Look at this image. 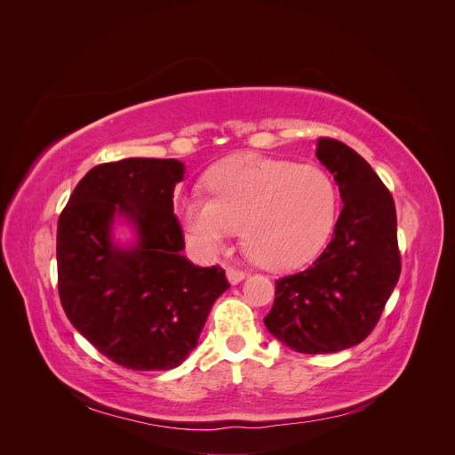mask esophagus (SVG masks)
Instances as JSON below:
<instances>
[{"mask_svg": "<svg viewBox=\"0 0 455 455\" xmlns=\"http://www.w3.org/2000/svg\"><path fill=\"white\" fill-rule=\"evenodd\" d=\"M226 277L231 284H239L246 277V275H244V271H239L235 267H226Z\"/></svg>", "mask_w": 455, "mask_h": 455, "instance_id": "34e87169", "label": "esophagus"}]
</instances>
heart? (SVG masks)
I'll return each mask as SVG.
<instances>
[{"instance_id": "1", "label": "heart", "mask_w": 455, "mask_h": 455, "mask_svg": "<svg viewBox=\"0 0 455 455\" xmlns=\"http://www.w3.org/2000/svg\"><path fill=\"white\" fill-rule=\"evenodd\" d=\"M212 197L184 196L178 220L201 256H216L241 228L243 249L256 264L292 269L307 264L332 235L339 194L316 164L256 154L231 156L204 178Z\"/></svg>"}]
</instances>
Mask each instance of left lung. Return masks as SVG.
I'll list each match as a JSON object with an SVG mask.
<instances>
[{"label":"left lung","mask_w":455,"mask_h":455,"mask_svg":"<svg viewBox=\"0 0 455 455\" xmlns=\"http://www.w3.org/2000/svg\"><path fill=\"white\" fill-rule=\"evenodd\" d=\"M315 154L334 174L343 209L313 266L275 283L264 323L288 349L323 355L349 349L371 332L398 283L401 254L395 201L374 169L332 139H319Z\"/></svg>","instance_id":"1"}]
</instances>
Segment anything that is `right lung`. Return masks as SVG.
Segmentation results:
<instances>
[{"label": "right lung", "mask_w": 455, "mask_h": 455, "mask_svg": "<svg viewBox=\"0 0 455 455\" xmlns=\"http://www.w3.org/2000/svg\"><path fill=\"white\" fill-rule=\"evenodd\" d=\"M178 159L131 157L91 169L59 218V294L66 316L109 361L171 370L197 347L214 301L229 283L222 267L182 256L174 188ZM127 225L133 239L115 237Z\"/></svg>", "instance_id": "right-lung-1"}]
</instances>
